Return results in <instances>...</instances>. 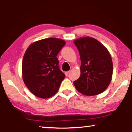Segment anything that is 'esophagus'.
Returning <instances> with one entry per match:
<instances>
[{"mask_svg": "<svg viewBox=\"0 0 132 132\" xmlns=\"http://www.w3.org/2000/svg\"><path fill=\"white\" fill-rule=\"evenodd\" d=\"M69 72H70V71H66V72H65V75L66 76H68V74L69 73Z\"/></svg>", "mask_w": 132, "mask_h": 132, "instance_id": "esophagus-1", "label": "esophagus"}]
</instances>
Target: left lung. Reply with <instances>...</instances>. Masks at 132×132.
I'll return each mask as SVG.
<instances>
[{"label":"left lung","instance_id":"1","mask_svg":"<svg viewBox=\"0 0 132 132\" xmlns=\"http://www.w3.org/2000/svg\"><path fill=\"white\" fill-rule=\"evenodd\" d=\"M79 51L80 77L74 81L76 90L85 95H96L106 90L111 81L113 63L104 45L94 38L81 37L74 41Z\"/></svg>","mask_w":132,"mask_h":132}]
</instances>
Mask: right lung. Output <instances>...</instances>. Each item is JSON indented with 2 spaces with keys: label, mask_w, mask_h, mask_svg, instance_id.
<instances>
[{
  "label": "right lung",
  "mask_w": 132,
  "mask_h": 132,
  "mask_svg": "<svg viewBox=\"0 0 132 132\" xmlns=\"http://www.w3.org/2000/svg\"><path fill=\"white\" fill-rule=\"evenodd\" d=\"M63 39L48 38L30 45L22 62V77L27 87L41 98L57 92L65 75L59 68L58 53L65 45Z\"/></svg>",
  "instance_id": "1"
}]
</instances>
